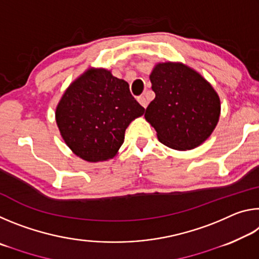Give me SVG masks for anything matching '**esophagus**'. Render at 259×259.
<instances>
[{
  "instance_id": "obj_1",
  "label": "esophagus",
  "mask_w": 259,
  "mask_h": 259,
  "mask_svg": "<svg viewBox=\"0 0 259 259\" xmlns=\"http://www.w3.org/2000/svg\"><path fill=\"white\" fill-rule=\"evenodd\" d=\"M137 100H138V103L142 105V106L144 107V108H146L147 107V105H148V102H147V99L144 97V96H140V97H138L137 98Z\"/></svg>"
}]
</instances>
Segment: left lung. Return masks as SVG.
<instances>
[{
	"instance_id": "8db88e82",
	"label": "left lung",
	"mask_w": 259,
	"mask_h": 259,
	"mask_svg": "<svg viewBox=\"0 0 259 259\" xmlns=\"http://www.w3.org/2000/svg\"><path fill=\"white\" fill-rule=\"evenodd\" d=\"M155 98L145 119L157 139L170 148L187 151L207 140L221 115V99L212 85L183 63L156 64L150 75Z\"/></svg>"
}]
</instances>
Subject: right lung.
I'll return each instance as SVG.
<instances>
[{"mask_svg":"<svg viewBox=\"0 0 259 259\" xmlns=\"http://www.w3.org/2000/svg\"><path fill=\"white\" fill-rule=\"evenodd\" d=\"M144 112L124 80L108 69L90 67L61 96L56 122L74 154L88 162H103L117 154L125 129Z\"/></svg>","mask_w":259,"mask_h":259,"instance_id":"add662e5","label":"right lung"}]
</instances>
